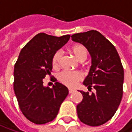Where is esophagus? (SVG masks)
Listing matches in <instances>:
<instances>
[{"instance_id": "1", "label": "esophagus", "mask_w": 132, "mask_h": 132, "mask_svg": "<svg viewBox=\"0 0 132 132\" xmlns=\"http://www.w3.org/2000/svg\"><path fill=\"white\" fill-rule=\"evenodd\" d=\"M73 92H75L74 89H69V93H72Z\"/></svg>"}]
</instances>
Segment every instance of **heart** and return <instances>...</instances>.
<instances>
[{
	"label": "heart",
	"instance_id": "b5f03b06",
	"mask_svg": "<svg viewBox=\"0 0 132 132\" xmlns=\"http://www.w3.org/2000/svg\"><path fill=\"white\" fill-rule=\"evenodd\" d=\"M70 51L76 57L77 60L82 62L84 61L88 55L87 49L80 44L74 45L71 47ZM62 53L56 51L52 58V66L54 69H58L62 60ZM82 79V74L79 71H63L58 76L59 81L68 87H75L79 81Z\"/></svg>",
	"mask_w": 132,
	"mask_h": 132
}]
</instances>
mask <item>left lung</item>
Here are the masks:
<instances>
[{"instance_id":"1","label":"left lung","mask_w":132,"mask_h":132,"mask_svg":"<svg viewBox=\"0 0 132 132\" xmlns=\"http://www.w3.org/2000/svg\"><path fill=\"white\" fill-rule=\"evenodd\" d=\"M72 40L85 46L92 56V66L83 84L95 92L81 91L77 105L79 120L89 126H99L112 119L123 95L124 69L113 44L96 30L71 36Z\"/></svg>"}]
</instances>
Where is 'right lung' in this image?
<instances>
[{"instance_id": "right-lung-1", "label": "right lung", "mask_w": 132, "mask_h": 132, "mask_svg": "<svg viewBox=\"0 0 132 132\" xmlns=\"http://www.w3.org/2000/svg\"><path fill=\"white\" fill-rule=\"evenodd\" d=\"M69 38L70 35L57 37L40 33L19 54L14 65L13 90L20 111L31 122L43 125L53 121L69 93L56 79L53 88L44 87L43 79L52 76L53 56Z\"/></svg>"}]
</instances>
